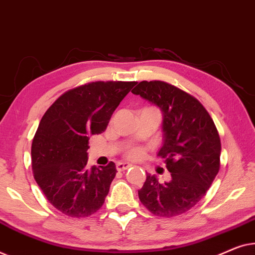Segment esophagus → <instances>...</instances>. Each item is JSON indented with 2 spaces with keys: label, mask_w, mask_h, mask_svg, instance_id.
I'll return each instance as SVG.
<instances>
[{
  "label": "esophagus",
  "mask_w": 255,
  "mask_h": 255,
  "mask_svg": "<svg viewBox=\"0 0 255 255\" xmlns=\"http://www.w3.org/2000/svg\"><path fill=\"white\" fill-rule=\"evenodd\" d=\"M130 166H131V164L124 163V162H120V163L117 164L118 171H125V170H127V168H129Z\"/></svg>",
  "instance_id": "1"
}]
</instances>
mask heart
Instances as JSON below:
<instances>
[{
  "label": "heart",
  "mask_w": 255,
  "mask_h": 255,
  "mask_svg": "<svg viewBox=\"0 0 255 255\" xmlns=\"http://www.w3.org/2000/svg\"><path fill=\"white\" fill-rule=\"evenodd\" d=\"M141 153H142L141 150L137 149V148H135V149H131L130 151L128 152V156H129V157H132V158H135V157L141 156Z\"/></svg>",
  "instance_id": "obj_1"
}]
</instances>
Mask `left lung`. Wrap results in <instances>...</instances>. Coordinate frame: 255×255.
Returning a JSON list of instances; mask_svg holds the SVG:
<instances>
[{"label":"left lung","mask_w":255,"mask_h":255,"mask_svg":"<svg viewBox=\"0 0 255 255\" xmlns=\"http://www.w3.org/2000/svg\"><path fill=\"white\" fill-rule=\"evenodd\" d=\"M163 114V146L171 180L160 184L146 174L139 201L153 215L173 217L192 209L220 171L221 139L209 113L198 99L162 81H143L132 89Z\"/></svg>","instance_id":"left-lung-1"}]
</instances>
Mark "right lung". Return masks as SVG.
Masks as SVG:
<instances>
[{
    "label": "right lung",
    "instance_id": "add662e5",
    "mask_svg": "<svg viewBox=\"0 0 255 255\" xmlns=\"http://www.w3.org/2000/svg\"><path fill=\"white\" fill-rule=\"evenodd\" d=\"M136 82H92L59 97L46 111L32 142L34 179L53 207L88 217L105 202L116 164L88 167V143L105 130Z\"/></svg>",
    "mask_w": 255,
    "mask_h": 255
}]
</instances>
